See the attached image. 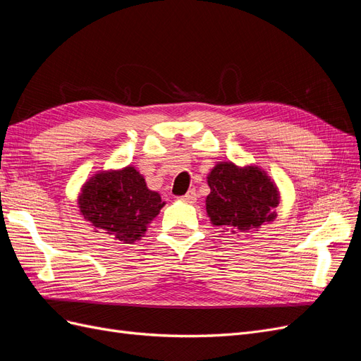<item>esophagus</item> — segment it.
I'll return each instance as SVG.
<instances>
[{
    "label": "esophagus",
    "instance_id": "esophagus-1",
    "mask_svg": "<svg viewBox=\"0 0 361 361\" xmlns=\"http://www.w3.org/2000/svg\"><path fill=\"white\" fill-rule=\"evenodd\" d=\"M182 200L187 203H194L195 200H197V194H195V190H190L187 194L182 195Z\"/></svg>",
    "mask_w": 361,
    "mask_h": 361
}]
</instances>
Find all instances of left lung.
Masks as SVG:
<instances>
[{
	"label": "left lung",
	"mask_w": 361,
	"mask_h": 361,
	"mask_svg": "<svg viewBox=\"0 0 361 361\" xmlns=\"http://www.w3.org/2000/svg\"><path fill=\"white\" fill-rule=\"evenodd\" d=\"M207 185L211 192L206 211L214 226L239 233L255 231L277 216V187L256 166L241 169L233 162H220L207 176Z\"/></svg>",
	"instance_id": "left-lung-1"
}]
</instances>
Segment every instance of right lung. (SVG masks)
I'll list each match as a JSON object with an SVG mask.
<instances>
[{
  "instance_id": "obj_1",
  "label": "right lung",
  "mask_w": 361,
  "mask_h": 361,
  "mask_svg": "<svg viewBox=\"0 0 361 361\" xmlns=\"http://www.w3.org/2000/svg\"><path fill=\"white\" fill-rule=\"evenodd\" d=\"M80 211L94 231L133 244L147 231L164 202L150 191L145 178L134 169L101 171L85 182L78 199Z\"/></svg>"
}]
</instances>
